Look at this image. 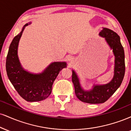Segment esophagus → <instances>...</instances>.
<instances>
[{
  "label": "esophagus",
  "mask_w": 131,
  "mask_h": 131,
  "mask_svg": "<svg viewBox=\"0 0 131 131\" xmlns=\"http://www.w3.org/2000/svg\"><path fill=\"white\" fill-rule=\"evenodd\" d=\"M72 59H73V58H72L71 56H69L68 57V61H72Z\"/></svg>",
  "instance_id": "34e87169"
}]
</instances>
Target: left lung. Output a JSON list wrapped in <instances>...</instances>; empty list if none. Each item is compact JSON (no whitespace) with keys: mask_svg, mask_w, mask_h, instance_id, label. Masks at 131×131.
I'll return each mask as SVG.
<instances>
[{"mask_svg":"<svg viewBox=\"0 0 131 131\" xmlns=\"http://www.w3.org/2000/svg\"><path fill=\"white\" fill-rule=\"evenodd\" d=\"M99 35L104 38L115 56L114 75L112 79L105 84H93L92 89L85 90L82 87L76 72L72 70V82L74 86L75 95L81 101L89 104L104 103L108 100L121 85L125 73L124 49L118 35L107 28H102Z\"/></svg>","mask_w":131,"mask_h":131,"instance_id":"left-lung-1","label":"left lung"}]
</instances>
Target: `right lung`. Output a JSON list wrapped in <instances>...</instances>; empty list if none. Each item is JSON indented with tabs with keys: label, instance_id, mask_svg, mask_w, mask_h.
Wrapping results in <instances>:
<instances>
[{
	"label": "right lung",
	"instance_id": "add662e5",
	"mask_svg": "<svg viewBox=\"0 0 131 131\" xmlns=\"http://www.w3.org/2000/svg\"><path fill=\"white\" fill-rule=\"evenodd\" d=\"M30 24H25L11 42L6 60V71L9 80L20 96L27 101L36 102L45 100L50 95L53 82L67 64L65 61H55L38 74L23 68L18 58V45L25 27Z\"/></svg>",
	"mask_w": 131,
	"mask_h": 131
}]
</instances>
